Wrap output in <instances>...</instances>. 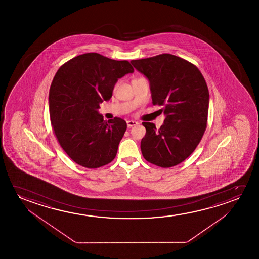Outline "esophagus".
<instances>
[{
    "label": "esophagus",
    "instance_id": "obj_1",
    "mask_svg": "<svg viewBox=\"0 0 259 259\" xmlns=\"http://www.w3.org/2000/svg\"><path fill=\"white\" fill-rule=\"evenodd\" d=\"M127 126L128 127H132V126H135L136 124H138V122H136V121L134 120H128L127 122Z\"/></svg>",
    "mask_w": 259,
    "mask_h": 259
}]
</instances>
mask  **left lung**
Returning <instances> with one entry per match:
<instances>
[{
    "label": "left lung",
    "instance_id": "left-lung-1",
    "mask_svg": "<svg viewBox=\"0 0 259 259\" xmlns=\"http://www.w3.org/2000/svg\"><path fill=\"white\" fill-rule=\"evenodd\" d=\"M149 78L154 105L163 106V125L143 122L142 156L156 166L170 168L194 152L207 127L209 90L195 64L170 54L132 60Z\"/></svg>",
    "mask_w": 259,
    "mask_h": 259
}]
</instances>
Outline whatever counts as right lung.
<instances>
[{
	"instance_id": "obj_1",
	"label": "right lung",
	"mask_w": 259,
	"mask_h": 259,
	"mask_svg": "<svg viewBox=\"0 0 259 259\" xmlns=\"http://www.w3.org/2000/svg\"><path fill=\"white\" fill-rule=\"evenodd\" d=\"M132 72L128 61L98 53L79 55L58 69L50 85V121L62 149L75 163L96 169L116 157L126 122L120 117L107 122L97 110L110 99L117 79Z\"/></svg>"
}]
</instances>
